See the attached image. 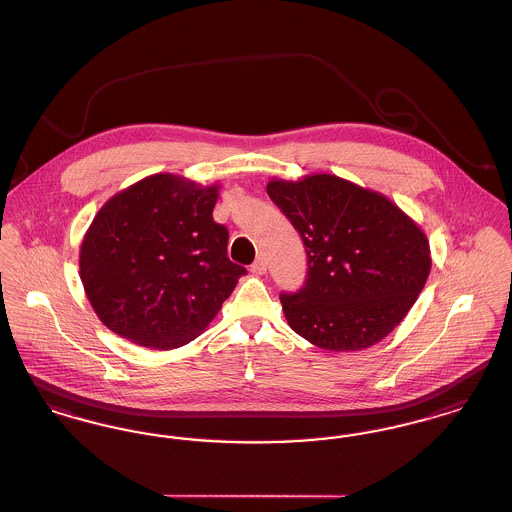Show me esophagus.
<instances>
[{"label":"esophagus","instance_id":"1","mask_svg":"<svg viewBox=\"0 0 512 512\" xmlns=\"http://www.w3.org/2000/svg\"><path fill=\"white\" fill-rule=\"evenodd\" d=\"M266 260L264 258H258L252 266H250V272L254 273V275H264L266 273Z\"/></svg>","mask_w":512,"mask_h":512}]
</instances>
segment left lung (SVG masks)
Instances as JSON below:
<instances>
[{
    "label": "left lung",
    "mask_w": 512,
    "mask_h": 512,
    "mask_svg": "<svg viewBox=\"0 0 512 512\" xmlns=\"http://www.w3.org/2000/svg\"><path fill=\"white\" fill-rule=\"evenodd\" d=\"M266 190L307 250L303 289L279 297L291 330L328 351H361L386 338L431 272L419 225L386 196L336 174L272 178Z\"/></svg>",
    "instance_id": "8db88e82"
}]
</instances>
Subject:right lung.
I'll use <instances>...</instances> for the list:
<instances>
[{
    "instance_id": "right-lung-1",
    "label": "right lung",
    "mask_w": 512,
    "mask_h": 512,
    "mask_svg": "<svg viewBox=\"0 0 512 512\" xmlns=\"http://www.w3.org/2000/svg\"><path fill=\"white\" fill-rule=\"evenodd\" d=\"M219 184L151 174L112 196L79 252L85 295L104 326L151 349L196 340L246 270L213 221Z\"/></svg>"
}]
</instances>
